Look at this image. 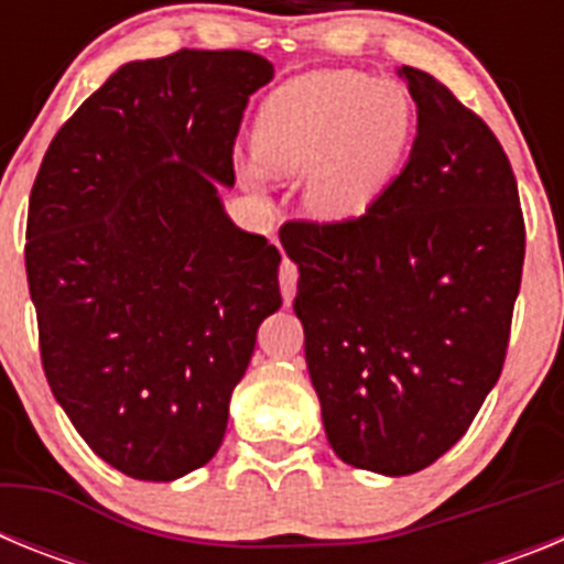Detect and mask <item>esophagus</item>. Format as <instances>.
I'll return each mask as SVG.
<instances>
[{"mask_svg": "<svg viewBox=\"0 0 564 564\" xmlns=\"http://www.w3.org/2000/svg\"><path fill=\"white\" fill-rule=\"evenodd\" d=\"M296 282H299V268L293 265L291 259H285L282 268H279V285H282V299H285V305H291L293 296H296Z\"/></svg>", "mask_w": 564, "mask_h": 564, "instance_id": "obj_1", "label": "esophagus"}]
</instances>
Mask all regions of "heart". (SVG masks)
Instances as JSON below:
<instances>
[{
    "instance_id": "b5f03b06",
    "label": "heart",
    "mask_w": 564,
    "mask_h": 564,
    "mask_svg": "<svg viewBox=\"0 0 564 564\" xmlns=\"http://www.w3.org/2000/svg\"><path fill=\"white\" fill-rule=\"evenodd\" d=\"M412 104L398 84L322 69L282 84L253 118V158L271 174L305 172V203L322 220L361 217L387 192L410 147ZM242 177L259 183V169Z\"/></svg>"
}]
</instances>
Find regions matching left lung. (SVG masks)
<instances>
[{"instance_id":"left-lung-1","label":"left lung","mask_w":564,"mask_h":564,"mask_svg":"<svg viewBox=\"0 0 564 564\" xmlns=\"http://www.w3.org/2000/svg\"><path fill=\"white\" fill-rule=\"evenodd\" d=\"M410 161L361 217L293 220V311L327 441L344 463L415 475L455 446L506 364L525 220L495 132L446 84L398 69Z\"/></svg>"}]
</instances>
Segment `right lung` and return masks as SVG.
Returning <instances> with one entry per match:
<instances>
[{
  "label": "right lung",
  "instance_id": "add662e5",
  "mask_svg": "<svg viewBox=\"0 0 564 564\" xmlns=\"http://www.w3.org/2000/svg\"><path fill=\"white\" fill-rule=\"evenodd\" d=\"M248 50L129 62L50 141L24 268L50 390L101 460L143 482L206 466L262 318L282 307L276 246L223 212Z\"/></svg>",
  "mask_w": 564,
  "mask_h": 564
}]
</instances>
